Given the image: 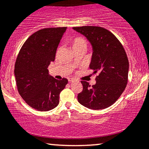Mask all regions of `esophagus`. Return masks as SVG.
<instances>
[{
  "label": "esophagus",
  "mask_w": 149,
  "mask_h": 149,
  "mask_svg": "<svg viewBox=\"0 0 149 149\" xmlns=\"http://www.w3.org/2000/svg\"><path fill=\"white\" fill-rule=\"evenodd\" d=\"M74 80H75L74 78H70V79H69V82H73V81H74Z\"/></svg>",
  "instance_id": "esophagus-1"
}]
</instances>
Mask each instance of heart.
<instances>
[{
	"mask_svg": "<svg viewBox=\"0 0 149 149\" xmlns=\"http://www.w3.org/2000/svg\"><path fill=\"white\" fill-rule=\"evenodd\" d=\"M71 46L73 50L78 49H86L88 45V42L86 39L83 36H76L71 40Z\"/></svg>",
	"mask_w": 149,
	"mask_h": 149,
	"instance_id": "obj_1",
	"label": "heart"
}]
</instances>
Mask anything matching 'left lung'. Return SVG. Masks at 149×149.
I'll return each instance as SVG.
<instances>
[{"label": "left lung", "instance_id": "obj_1", "mask_svg": "<svg viewBox=\"0 0 149 149\" xmlns=\"http://www.w3.org/2000/svg\"><path fill=\"white\" fill-rule=\"evenodd\" d=\"M83 34L93 47L90 69L97 73L96 84L82 80L83 89L78 100L86 108L100 110L111 106L125 91L128 82L129 60L123 46L116 36L97 26L73 27Z\"/></svg>", "mask_w": 149, "mask_h": 149}]
</instances>
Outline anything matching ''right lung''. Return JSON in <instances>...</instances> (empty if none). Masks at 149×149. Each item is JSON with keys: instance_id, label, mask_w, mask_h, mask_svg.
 Masks as SVG:
<instances>
[{"instance_id": "obj_1", "label": "right lung", "mask_w": 149, "mask_h": 149, "mask_svg": "<svg viewBox=\"0 0 149 149\" xmlns=\"http://www.w3.org/2000/svg\"><path fill=\"white\" fill-rule=\"evenodd\" d=\"M67 27L45 28L24 42L17 56L14 74L18 91L27 104L40 111L52 110L59 104L60 93L68 83L49 75L48 67Z\"/></svg>"}]
</instances>
